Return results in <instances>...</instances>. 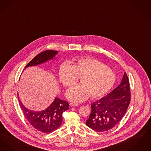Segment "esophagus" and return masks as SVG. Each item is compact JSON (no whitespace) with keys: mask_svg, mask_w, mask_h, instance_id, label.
I'll list each match as a JSON object with an SVG mask.
<instances>
[{"mask_svg":"<svg viewBox=\"0 0 151 151\" xmlns=\"http://www.w3.org/2000/svg\"><path fill=\"white\" fill-rule=\"evenodd\" d=\"M78 105V103H74V102H72V103H70V106H77Z\"/></svg>","mask_w":151,"mask_h":151,"instance_id":"1","label":"esophagus"}]
</instances>
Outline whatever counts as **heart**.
Masks as SVG:
<instances>
[{"label":"heart","instance_id":"heart-1","mask_svg":"<svg viewBox=\"0 0 151 151\" xmlns=\"http://www.w3.org/2000/svg\"><path fill=\"white\" fill-rule=\"evenodd\" d=\"M60 82L65 87L76 83L77 77L81 84L75 86L66 93L70 101L79 102L90 96L98 98L105 95L114 85V72L102 62L90 58L74 59L69 64L63 63L59 69Z\"/></svg>","mask_w":151,"mask_h":151}]
</instances>
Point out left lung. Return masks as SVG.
I'll return each mask as SVG.
<instances>
[{"label":"left lung","mask_w":151,"mask_h":151,"mask_svg":"<svg viewBox=\"0 0 151 151\" xmlns=\"http://www.w3.org/2000/svg\"><path fill=\"white\" fill-rule=\"evenodd\" d=\"M130 99L129 79L125 72L118 87L91 104V112L86 121V125L98 132L111 130L124 116Z\"/></svg>","instance_id":"8db88e82"}]
</instances>
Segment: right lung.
Masks as SVG:
<instances>
[{
    "mask_svg": "<svg viewBox=\"0 0 151 151\" xmlns=\"http://www.w3.org/2000/svg\"><path fill=\"white\" fill-rule=\"evenodd\" d=\"M58 53V51L50 50L43 51L32 60L25 68L45 63L53 59ZM18 99L20 108L29 123L38 131L46 134L52 132L59 128L63 121L62 115L63 112L69 109V104L67 101L55 98L52 103L45 110L40 111H32L27 109L22 104L19 96Z\"/></svg>",
    "mask_w": 151,
    "mask_h": 151,
    "instance_id": "right-lung-1",
    "label": "right lung"
}]
</instances>
